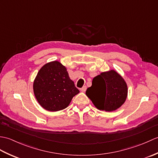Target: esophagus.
<instances>
[{"label": "esophagus", "mask_w": 158, "mask_h": 158, "mask_svg": "<svg viewBox=\"0 0 158 158\" xmlns=\"http://www.w3.org/2000/svg\"><path fill=\"white\" fill-rule=\"evenodd\" d=\"M86 89H87V87L85 85V86H83V88H81V89H80V90H81V91L82 92H85Z\"/></svg>", "instance_id": "1"}]
</instances>
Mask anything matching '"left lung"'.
<instances>
[{
    "label": "left lung",
    "instance_id": "left-lung-1",
    "mask_svg": "<svg viewBox=\"0 0 158 158\" xmlns=\"http://www.w3.org/2000/svg\"><path fill=\"white\" fill-rule=\"evenodd\" d=\"M85 94L98 110L111 112L126 102L127 85L120 74L110 69L94 77Z\"/></svg>",
    "mask_w": 158,
    "mask_h": 158
}]
</instances>
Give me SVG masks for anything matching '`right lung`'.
I'll list each match as a JSON object with an SVG mask.
<instances>
[{
    "mask_svg": "<svg viewBox=\"0 0 158 158\" xmlns=\"http://www.w3.org/2000/svg\"><path fill=\"white\" fill-rule=\"evenodd\" d=\"M33 92L43 109L55 112L66 109L79 90L70 79L66 67L55 60L40 69L33 82Z\"/></svg>",
    "mask_w": 158,
    "mask_h": 158,
    "instance_id": "right-lung-1",
    "label": "right lung"
}]
</instances>
